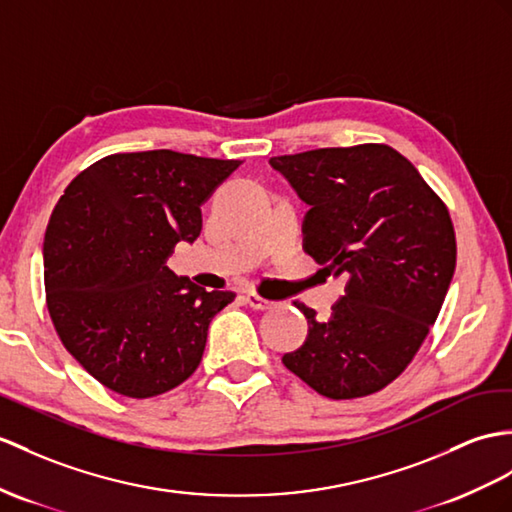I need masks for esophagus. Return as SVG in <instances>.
<instances>
[{
    "instance_id": "34e87169",
    "label": "esophagus",
    "mask_w": 512,
    "mask_h": 512,
    "mask_svg": "<svg viewBox=\"0 0 512 512\" xmlns=\"http://www.w3.org/2000/svg\"><path fill=\"white\" fill-rule=\"evenodd\" d=\"M245 299H247V304L252 306L254 310H269V308L276 306V302H271V299L263 297V295L256 293V291H249Z\"/></svg>"
}]
</instances>
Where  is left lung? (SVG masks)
Masks as SVG:
<instances>
[{
	"mask_svg": "<svg viewBox=\"0 0 512 512\" xmlns=\"http://www.w3.org/2000/svg\"><path fill=\"white\" fill-rule=\"evenodd\" d=\"M310 210L304 249L347 280L328 321L295 306L308 336L284 367L330 400L384 389L415 358L456 269L450 210L413 162L384 143L273 156Z\"/></svg>",
	"mask_w": 512,
	"mask_h": 512,
	"instance_id": "1",
	"label": "left lung"
}]
</instances>
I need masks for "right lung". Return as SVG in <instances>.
<instances>
[{
	"mask_svg": "<svg viewBox=\"0 0 512 512\" xmlns=\"http://www.w3.org/2000/svg\"><path fill=\"white\" fill-rule=\"evenodd\" d=\"M241 160L152 149L112 154L71 180L43 243L45 299L67 352L119 395L176 389L202 363L208 326L236 297L165 263L202 232V206Z\"/></svg>",
	"mask_w": 512,
	"mask_h": 512,
	"instance_id": "add662e5",
	"label": "right lung"
}]
</instances>
